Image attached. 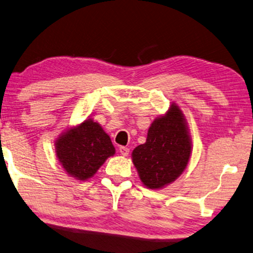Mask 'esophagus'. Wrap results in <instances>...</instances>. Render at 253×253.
Masks as SVG:
<instances>
[{"label": "esophagus", "mask_w": 253, "mask_h": 253, "mask_svg": "<svg viewBox=\"0 0 253 253\" xmlns=\"http://www.w3.org/2000/svg\"><path fill=\"white\" fill-rule=\"evenodd\" d=\"M119 151H120V154L122 155V156H127V155H129V153H130V149L126 148V147H120Z\"/></svg>", "instance_id": "1"}]
</instances>
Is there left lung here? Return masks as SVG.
Listing matches in <instances>:
<instances>
[{"instance_id":"1","label":"left lung","mask_w":253,"mask_h":253,"mask_svg":"<svg viewBox=\"0 0 253 253\" xmlns=\"http://www.w3.org/2000/svg\"><path fill=\"white\" fill-rule=\"evenodd\" d=\"M192 155V140L183 112L172 103L150 124L146 142L132 151V163L146 188L158 190L184 172Z\"/></svg>"}]
</instances>
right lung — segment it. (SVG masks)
I'll list each match as a JSON object with an SVG mask.
<instances>
[{"mask_svg":"<svg viewBox=\"0 0 253 253\" xmlns=\"http://www.w3.org/2000/svg\"><path fill=\"white\" fill-rule=\"evenodd\" d=\"M54 147L62 169L77 181L89 180L115 155L110 135L91 118L62 131Z\"/></svg>","mask_w":253,"mask_h":253,"instance_id":"1","label":"right lung"}]
</instances>
